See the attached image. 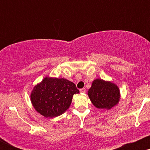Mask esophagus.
I'll list each match as a JSON object with an SVG mask.
<instances>
[{
	"mask_svg": "<svg viewBox=\"0 0 150 150\" xmlns=\"http://www.w3.org/2000/svg\"><path fill=\"white\" fill-rule=\"evenodd\" d=\"M80 92H82V93H85V92H86V89H85V88L80 89Z\"/></svg>",
	"mask_w": 150,
	"mask_h": 150,
	"instance_id": "34e87169",
	"label": "esophagus"
}]
</instances>
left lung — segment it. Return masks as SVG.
Returning <instances> with one entry per match:
<instances>
[{
  "mask_svg": "<svg viewBox=\"0 0 150 150\" xmlns=\"http://www.w3.org/2000/svg\"><path fill=\"white\" fill-rule=\"evenodd\" d=\"M88 96L97 108L110 109L119 101L120 92L115 84L97 79L93 81Z\"/></svg>",
  "mask_w": 150,
  "mask_h": 150,
  "instance_id": "8db88e82",
  "label": "left lung"
}]
</instances>
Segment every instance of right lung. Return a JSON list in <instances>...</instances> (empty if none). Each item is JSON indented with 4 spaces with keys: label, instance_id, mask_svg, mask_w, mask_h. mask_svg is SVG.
Returning <instances> with one entry per match:
<instances>
[{
    "label": "right lung",
    "instance_id": "1",
    "mask_svg": "<svg viewBox=\"0 0 150 150\" xmlns=\"http://www.w3.org/2000/svg\"><path fill=\"white\" fill-rule=\"evenodd\" d=\"M79 92L76 85L66 79L45 77L34 87L31 101L37 112L53 118L64 113L70 107L73 96Z\"/></svg>",
    "mask_w": 150,
    "mask_h": 150
}]
</instances>
